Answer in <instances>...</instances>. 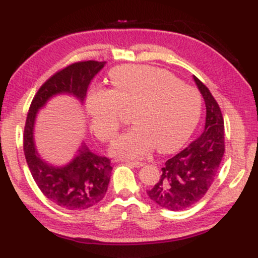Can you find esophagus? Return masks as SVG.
I'll return each instance as SVG.
<instances>
[{"label": "esophagus", "mask_w": 258, "mask_h": 258, "mask_svg": "<svg viewBox=\"0 0 258 258\" xmlns=\"http://www.w3.org/2000/svg\"><path fill=\"white\" fill-rule=\"evenodd\" d=\"M126 165H130V166H133V167H142L143 166V162H139V161H128V160H126L125 161Z\"/></svg>", "instance_id": "esophagus-1"}]
</instances>
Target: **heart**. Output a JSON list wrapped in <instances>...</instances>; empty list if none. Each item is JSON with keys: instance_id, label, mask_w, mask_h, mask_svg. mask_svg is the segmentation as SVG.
<instances>
[{"instance_id": "obj_1", "label": "heart", "mask_w": 258, "mask_h": 258, "mask_svg": "<svg viewBox=\"0 0 258 258\" xmlns=\"http://www.w3.org/2000/svg\"><path fill=\"white\" fill-rule=\"evenodd\" d=\"M111 90H94L86 111L91 130L102 141L114 137L121 110L131 111L136 126L117 136L110 154L139 159L155 146L160 153L177 149L190 137L201 115V96L173 74L147 65H127L110 74Z\"/></svg>"}]
</instances>
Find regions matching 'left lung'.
Segmentation results:
<instances>
[{"label":"left lung","mask_w":258,"mask_h":258,"mask_svg":"<svg viewBox=\"0 0 258 258\" xmlns=\"http://www.w3.org/2000/svg\"><path fill=\"white\" fill-rule=\"evenodd\" d=\"M205 100V128L199 138L168 159L159 182L147 190L156 205L182 211L203 199L216 178L224 154V121L220 105L209 88L193 76Z\"/></svg>","instance_id":"1"}]
</instances>
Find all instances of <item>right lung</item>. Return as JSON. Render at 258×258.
<instances>
[{
	"label": "right lung",
	"mask_w": 258,
	"mask_h": 258,
	"mask_svg": "<svg viewBox=\"0 0 258 258\" xmlns=\"http://www.w3.org/2000/svg\"><path fill=\"white\" fill-rule=\"evenodd\" d=\"M105 61H78L55 73L35 94L24 128V154L35 182L44 197L72 211L97 205L108 190L110 160L92 153L82 142L75 158L64 166H53L41 159L34 141L36 115L52 97L69 94L84 104L87 88Z\"/></svg>",
	"instance_id": "right-lung-1"
}]
</instances>
